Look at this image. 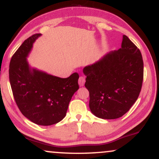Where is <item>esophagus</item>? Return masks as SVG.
<instances>
[{"label": "esophagus", "instance_id": "1", "mask_svg": "<svg viewBox=\"0 0 159 159\" xmlns=\"http://www.w3.org/2000/svg\"><path fill=\"white\" fill-rule=\"evenodd\" d=\"M84 83H85V78L84 77V76H80L79 79H78V84H79V85L81 86V87H83V86L84 85Z\"/></svg>", "mask_w": 159, "mask_h": 159}]
</instances>
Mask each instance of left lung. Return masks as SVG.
<instances>
[{"instance_id":"1","label":"left lung","mask_w":159,"mask_h":159,"mask_svg":"<svg viewBox=\"0 0 159 159\" xmlns=\"http://www.w3.org/2000/svg\"><path fill=\"white\" fill-rule=\"evenodd\" d=\"M90 93V111L102 119L121 117L141 90L143 62L139 48L123 35L121 48L83 69Z\"/></svg>"}]
</instances>
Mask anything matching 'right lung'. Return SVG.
Listing matches in <instances>:
<instances>
[{
  "label": "right lung",
  "instance_id": "add662e5",
  "mask_svg": "<svg viewBox=\"0 0 159 159\" xmlns=\"http://www.w3.org/2000/svg\"><path fill=\"white\" fill-rule=\"evenodd\" d=\"M41 34L24 41L10 60L9 78L18 107L25 117L41 125L57 123L65 117L69 102L79 88V75L61 78L29 68L26 57Z\"/></svg>",
  "mask_w": 159,
  "mask_h": 159
}]
</instances>
